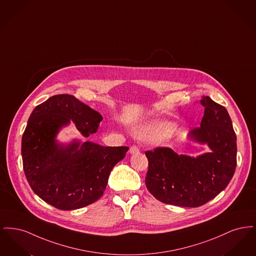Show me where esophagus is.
<instances>
[{"mask_svg": "<svg viewBox=\"0 0 256 256\" xmlns=\"http://www.w3.org/2000/svg\"><path fill=\"white\" fill-rule=\"evenodd\" d=\"M130 154H138L139 152V148L136 146H132L130 148Z\"/></svg>", "mask_w": 256, "mask_h": 256, "instance_id": "esophagus-1", "label": "esophagus"}]
</instances>
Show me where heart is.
Returning <instances> with one entry per match:
<instances>
[{
	"mask_svg": "<svg viewBox=\"0 0 256 256\" xmlns=\"http://www.w3.org/2000/svg\"><path fill=\"white\" fill-rule=\"evenodd\" d=\"M172 128L174 124L169 121H156L138 126L135 128L134 134L137 138L141 140L152 141L166 136Z\"/></svg>",
	"mask_w": 256,
	"mask_h": 256,
	"instance_id": "1",
	"label": "heart"
}]
</instances>
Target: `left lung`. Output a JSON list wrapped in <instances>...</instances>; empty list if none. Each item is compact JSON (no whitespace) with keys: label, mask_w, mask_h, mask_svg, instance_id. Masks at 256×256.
Instances as JSON below:
<instances>
[{"label":"left lung","mask_w":256,"mask_h":256,"mask_svg":"<svg viewBox=\"0 0 256 256\" xmlns=\"http://www.w3.org/2000/svg\"><path fill=\"white\" fill-rule=\"evenodd\" d=\"M204 115L188 139L206 144L209 152L196 158L178 154L170 148L146 152V186L160 202L178 206L206 204L228 185L236 169V134L226 108L204 96Z\"/></svg>","instance_id":"1"}]
</instances>
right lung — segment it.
I'll return each instance as SVG.
<instances>
[{
	"instance_id": "1",
	"label": "right lung",
	"mask_w": 256,
	"mask_h": 256,
	"mask_svg": "<svg viewBox=\"0 0 256 256\" xmlns=\"http://www.w3.org/2000/svg\"><path fill=\"white\" fill-rule=\"evenodd\" d=\"M102 116L68 94L56 95L32 112L22 137L24 174L34 192L60 210H74L98 200L110 172L128 146H104L74 139L64 144L56 136L73 122L84 137L96 134Z\"/></svg>"
}]
</instances>
